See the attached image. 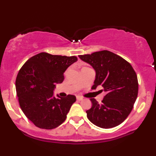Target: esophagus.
I'll use <instances>...</instances> for the list:
<instances>
[{"mask_svg":"<svg viewBox=\"0 0 156 156\" xmlns=\"http://www.w3.org/2000/svg\"><path fill=\"white\" fill-rule=\"evenodd\" d=\"M76 99H77V100L81 101V100H83V97H80V96H77V97H76Z\"/></svg>","mask_w":156,"mask_h":156,"instance_id":"34e87169","label":"esophagus"}]
</instances>
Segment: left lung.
<instances>
[{
  "label": "left lung",
  "mask_w": 156,
  "mask_h": 156,
  "mask_svg": "<svg viewBox=\"0 0 156 156\" xmlns=\"http://www.w3.org/2000/svg\"><path fill=\"white\" fill-rule=\"evenodd\" d=\"M96 71L92 89L102 86L107 94L102 103L91 98V109L86 110L91 123L102 129L117 126L132 112L138 94L136 72L126 60L110 51L103 50L91 54L79 55Z\"/></svg>",
  "instance_id": "left-lung-1"
}]
</instances>
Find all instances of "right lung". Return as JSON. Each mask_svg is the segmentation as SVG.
<instances>
[{
	"instance_id": "1",
	"label": "right lung",
	"mask_w": 156,
	"mask_h": 156,
	"mask_svg": "<svg viewBox=\"0 0 156 156\" xmlns=\"http://www.w3.org/2000/svg\"><path fill=\"white\" fill-rule=\"evenodd\" d=\"M77 60L76 56L41 52L30 58L19 71L16 91L20 106L38 128L55 129L66 119L76 97L71 94L65 98L55 97L53 91L56 83L63 82L67 67Z\"/></svg>"
}]
</instances>
